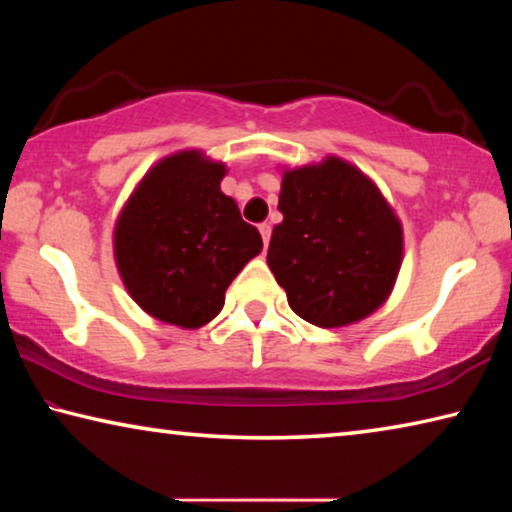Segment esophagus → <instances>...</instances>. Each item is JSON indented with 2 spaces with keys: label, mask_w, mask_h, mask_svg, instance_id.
I'll use <instances>...</instances> for the list:
<instances>
[{
  "label": "esophagus",
  "mask_w": 512,
  "mask_h": 512,
  "mask_svg": "<svg viewBox=\"0 0 512 512\" xmlns=\"http://www.w3.org/2000/svg\"><path fill=\"white\" fill-rule=\"evenodd\" d=\"M271 232H273L271 223H262V225H259V235H262V239H264V248L268 246V241H271Z\"/></svg>",
  "instance_id": "1"
}]
</instances>
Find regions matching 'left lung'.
Listing matches in <instances>:
<instances>
[{"instance_id": "obj_1", "label": "left lung", "mask_w": 512, "mask_h": 512, "mask_svg": "<svg viewBox=\"0 0 512 512\" xmlns=\"http://www.w3.org/2000/svg\"><path fill=\"white\" fill-rule=\"evenodd\" d=\"M266 262L307 323L332 329L368 318L391 298L404 259V228L357 164L323 160L282 167Z\"/></svg>"}]
</instances>
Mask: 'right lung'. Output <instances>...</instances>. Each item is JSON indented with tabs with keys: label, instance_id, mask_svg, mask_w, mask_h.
Instances as JSON below:
<instances>
[{
	"label": "right lung",
	"instance_id": "1",
	"mask_svg": "<svg viewBox=\"0 0 512 512\" xmlns=\"http://www.w3.org/2000/svg\"><path fill=\"white\" fill-rule=\"evenodd\" d=\"M228 167L201 149L167 155L144 173L112 230L121 282L155 320L198 329L219 314L225 291L262 253L255 225L221 192Z\"/></svg>",
	"mask_w": 512,
	"mask_h": 512
}]
</instances>
